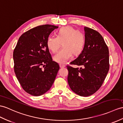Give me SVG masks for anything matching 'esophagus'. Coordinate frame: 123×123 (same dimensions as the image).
<instances>
[{"mask_svg": "<svg viewBox=\"0 0 123 123\" xmlns=\"http://www.w3.org/2000/svg\"><path fill=\"white\" fill-rule=\"evenodd\" d=\"M59 66H60V67H61V68H64V67H66V66L65 65H63V64H60Z\"/></svg>", "mask_w": 123, "mask_h": 123, "instance_id": "34e87169", "label": "esophagus"}]
</instances>
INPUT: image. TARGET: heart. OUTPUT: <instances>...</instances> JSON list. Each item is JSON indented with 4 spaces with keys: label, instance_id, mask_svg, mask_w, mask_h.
<instances>
[{
    "label": "heart",
    "instance_id": "b5f03b06",
    "mask_svg": "<svg viewBox=\"0 0 123 123\" xmlns=\"http://www.w3.org/2000/svg\"><path fill=\"white\" fill-rule=\"evenodd\" d=\"M62 42L63 48L54 56L53 59L59 64H65L73 54L78 56L82 53L85 45V37L82 33L67 26L60 29L57 32L56 37H48L46 44L48 49L55 53Z\"/></svg>",
    "mask_w": 123,
    "mask_h": 123
}]
</instances>
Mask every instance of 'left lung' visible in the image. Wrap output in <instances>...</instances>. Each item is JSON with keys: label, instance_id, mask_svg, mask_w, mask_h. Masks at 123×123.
I'll list each match as a JSON object with an SVG mask.
<instances>
[{"label": "left lung", "instance_id": "left-lung-1", "mask_svg": "<svg viewBox=\"0 0 123 123\" xmlns=\"http://www.w3.org/2000/svg\"><path fill=\"white\" fill-rule=\"evenodd\" d=\"M85 45L82 53L67 66L68 82L72 91L88 97L100 89L109 70V51L103 37L97 31L85 26Z\"/></svg>", "mask_w": 123, "mask_h": 123}]
</instances>
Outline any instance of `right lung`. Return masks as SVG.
<instances>
[{"label": "right lung", "mask_w": 123, "mask_h": 123, "mask_svg": "<svg viewBox=\"0 0 123 123\" xmlns=\"http://www.w3.org/2000/svg\"><path fill=\"white\" fill-rule=\"evenodd\" d=\"M57 28L45 25L31 29L21 35L14 49L16 77L25 91L34 96L49 90L59 69L46 44L49 34Z\"/></svg>", "instance_id": "obj_1"}]
</instances>
